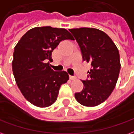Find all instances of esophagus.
<instances>
[{"instance_id": "obj_1", "label": "esophagus", "mask_w": 134, "mask_h": 134, "mask_svg": "<svg viewBox=\"0 0 134 134\" xmlns=\"http://www.w3.org/2000/svg\"><path fill=\"white\" fill-rule=\"evenodd\" d=\"M70 80H76V77L75 76H70Z\"/></svg>"}]
</instances>
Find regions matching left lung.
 I'll return each mask as SVG.
<instances>
[{"label": "left lung", "mask_w": 134, "mask_h": 134, "mask_svg": "<svg viewBox=\"0 0 134 134\" xmlns=\"http://www.w3.org/2000/svg\"><path fill=\"white\" fill-rule=\"evenodd\" d=\"M80 48L83 61L92 68L89 80H82L83 90L75 94L79 103L87 107L97 106L112 93L121 70L118 49L109 36L95 28L69 29Z\"/></svg>", "instance_id": "left-lung-1"}]
</instances>
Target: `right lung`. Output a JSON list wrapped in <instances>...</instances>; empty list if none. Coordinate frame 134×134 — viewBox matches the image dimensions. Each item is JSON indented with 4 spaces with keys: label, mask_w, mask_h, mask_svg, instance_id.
<instances>
[{
    "label": "right lung",
    "mask_w": 134,
    "mask_h": 134,
    "mask_svg": "<svg viewBox=\"0 0 134 134\" xmlns=\"http://www.w3.org/2000/svg\"><path fill=\"white\" fill-rule=\"evenodd\" d=\"M65 39L74 40L65 29L35 27L28 31L14 48L12 70L16 84L35 106L52 105L61 85L69 80L67 72H54L49 66L52 51Z\"/></svg>",
    "instance_id": "1"
}]
</instances>
